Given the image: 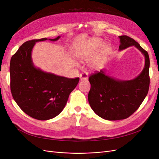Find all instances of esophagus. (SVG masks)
I'll use <instances>...</instances> for the list:
<instances>
[{
  "mask_svg": "<svg viewBox=\"0 0 159 159\" xmlns=\"http://www.w3.org/2000/svg\"><path fill=\"white\" fill-rule=\"evenodd\" d=\"M80 78L81 80H86L88 79V74L86 72H84L80 75Z\"/></svg>",
  "mask_w": 159,
  "mask_h": 159,
  "instance_id": "esophagus-1",
  "label": "esophagus"
}]
</instances>
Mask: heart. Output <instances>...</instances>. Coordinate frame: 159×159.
I'll use <instances>...</instances> for the list:
<instances>
[{"mask_svg":"<svg viewBox=\"0 0 159 159\" xmlns=\"http://www.w3.org/2000/svg\"><path fill=\"white\" fill-rule=\"evenodd\" d=\"M102 44L100 40H94L86 42L77 48L75 52V56L80 61H88L92 59L97 53ZM102 64V59L100 56H96L90 63V67L93 70H98Z\"/></svg>","mask_w":159,"mask_h":159,"instance_id":"obj_1","label":"heart"}]
</instances>
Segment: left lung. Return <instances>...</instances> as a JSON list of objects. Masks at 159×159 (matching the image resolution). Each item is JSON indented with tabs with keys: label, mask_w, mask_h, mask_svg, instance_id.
<instances>
[{
	"label": "left lung",
	"mask_w": 159,
	"mask_h": 159,
	"mask_svg": "<svg viewBox=\"0 0 159 159\" xmlns=\"http://www.w3.org/2000/svg\"><path fill=\"white\" fill-rule=\"evenodd\" d=\"M119 37V50L135 46L145 56V64L141 73L131 80H115L103 70L89 76V103L98 116L109 121L127 119L135 112L147 96L150 84L148 52L132 38L126 35Z\"/></svg>",
	"instance_id": "obj_1"
}]
</instances>
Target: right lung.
I'll return each instance as SVG.
<instances>
[{"label": "right lung", "instance_id": "add662e5", "mask_svg": "<svg viewBox=\"0 0 159 159\" xmlns=\"http://www.w3.org/2000/svg\"><path fill=\"white\" fill-rule=\"evenodd\" d=\"M60 36L50 41H56ZM41 38L27 41L11 59V90L16 103L24 112L38 120H48L64 109L69 95L80 78H68L47 73L36 68L32 60L35 43Z\"/></svg>", "mask_w": 159, "mask_h": 159}]
</instances>
